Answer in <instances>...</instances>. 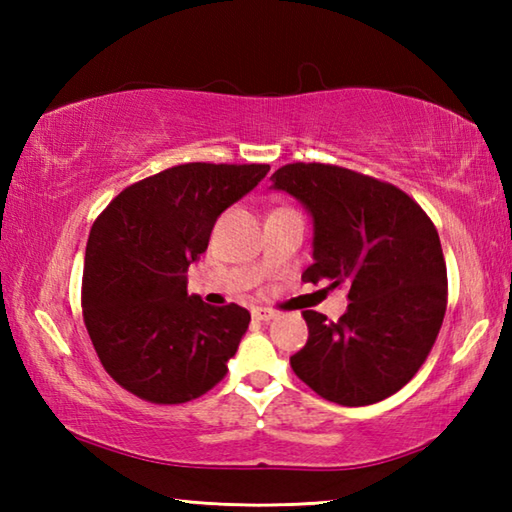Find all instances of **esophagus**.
<instances>
[{
    "mask_svg": "<svg viewBox=\"0 0 512 512\" xmlns=\"http://www.w3.org/2000/svg\"><path fill=\"white\" fill-rule=\"evenodd\" d=\"M277 314L273 309H266V307H255L253 309V318L255 320H264V323H268V320H273Z\"/></svg>",
    "mask_w": 512,
    "mask_h": 512,
    "instance_id": "34e87169",
    "label": "esophagus"
}]
</instances>
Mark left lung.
<instances>
[{"label":"left lung","mask_w":512,"mask_h":512,"mask_svg":"<svg viewBox=\"0 0 512 512\" xmlns=\"http://www.w3.org/2000/svg\"><path fill=\"white\" fill-rule=\"evenodd\" d=\"M314 221L302 280L348 289L345 314L329 323L302 311L309 339L291 368L329 402L366 406L409 384L431 352L447 309V268L438 232L402 189L334 164L277 169Z\"/></svg>","instance_id":"8db88e82"}]
</instances>
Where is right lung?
Masks as SVG:
<instances>
[{"label": "right lung", "mask_w": 512, "mask_h": 512, "mask_svg": "<svg viewBox=\"0 0 512 512\" xmlns=\"http://www.w3.org/2000/svg\"><path fill=\"white\" fill-rule=\"evenodd\" d=\"M268 164L189 162L126 187L85 248L83 318L108 375L155 404H183L219 384L250 314L187 293V268L212 228L255 189Z\"/></svg>", "instance_id": "1"}]
</instances>
